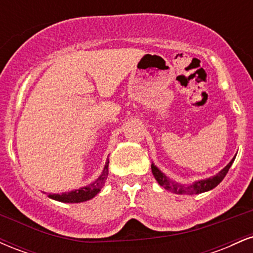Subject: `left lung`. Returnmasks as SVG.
I'll return each instance as SVG.
<instances>
[{
    "label": "left lung",
    "instance_id": "left-lung-1",
    "mask_svg": "<svg viewBox=\"0 0 253 253\" xmlns=\"http://www.w3.org/2000/svg\"><path fill=\"white\" fill-rule=\"evenodd\" d=\"M234 158H236V157H234ZM234 158L232 159V161L228 163L227 167L223 168L217 175L210 177V178L207 179H202V181H197L191 185H182V184H178V183L172 182L171 179L168 178V177L165 176L155 164L151 165V169H152V173L153 176H155V178L157 179V182H158L162 187H164L167 190H169L171 193H175V194H181V195L182 194L194 195V194H201V193H205V191H208L213 189V188H215L216 185L222 181L223 177L226 176V173L228 172L229 168H231L232 163L234 162Z\"/></svg>",
    "mask_w": 253,
    "mask_h": 253
}]
</instances>
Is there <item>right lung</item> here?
Returning a JSON list of instances; mask_svg holds the SVG:
<instances>
[{
  "mask_svg": "<svg viewBox=\"0 0 253 253\" xmlns=\"http://www.w3.org/2000/svg\"><path fill=\"white\" fill-rule=\"evenodd\" d=\"M108 164L109 161H107L106 165H104V169L101 173V176L98 177L95 182H92L91 184L86 185V187L81 188L78 190L69 191V193H63V194H51L48 195L51 199L57 200L60 202H68V203H78L86 201V200L92 199L98 191L101 190V188L103 187L104 182H106L107 177H108Z\"/></svg>",
  "mask_w": 253,
  "mask_h": 253,
  "instance_id": "add662e5",
  "label": "right lung"
}]
</instances>
